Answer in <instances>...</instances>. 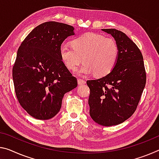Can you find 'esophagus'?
I'll use <instances>...</instances> for the list:
<instances>
[{
	"label": "esophagus",
	"mask_w": 159,
	"mask_h": 159,
	"mask_svg": "<svg viewBox=\"0 0 159 159\" xmlns=\"http://www.w3.org/2000/svg\"><path fill=\"white\" fill-rule=\"evenodd\" d=\"M85 84V81L84 80L80 79H78V84H79V85H84Z\"/></svg>",
	"instance_id": "obj_1"
}]
</instances>
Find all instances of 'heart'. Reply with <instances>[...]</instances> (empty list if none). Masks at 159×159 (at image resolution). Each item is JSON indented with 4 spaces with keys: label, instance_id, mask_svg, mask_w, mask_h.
<instances>
[{
    "label": "heart",
    "instance_id": "b5f03b06",
    "mask_svg": "<svg viewBox=\"0 0 159 159\" xmlns=\"http://www.w3.org/2000/svg\"><path fill=\"white\" fill-rule=\"evenodd\" d=\"M73 48L66 44L59 47V56L68 69L74 70L83 61L84 66L76 70L79 75L95 74L101 77L115 67L118 58L117 44L112 38L101 34L88 33L71 42Z\"/></svg>",
    "mask_w": 159,
    "mask_h": 159
}]
</instances>
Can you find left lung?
Segmentation results:
<instances>
[{
  "instance_id": "1",
  "label": "left lung",
  "mask_w": 159,
  "mask_h": 159,
  "mask_svg": "<svg viewBox=\"0 0 159 159\" xmlns=\"http://www.w3.org/2000/svg\"><path fill=\"white\" fill-rule=\"evenodd\" d=\"M102 30L115 39L119 50L117 61L110 74L87 80V85L90 117L98 124L109 127L124 122L134 114L147 75L143 56L134 42L120 30Z\"/></svg>"
}]
</instances>
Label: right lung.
<instances>
[{"mask_svg":"<svg viewBox=\"0 0 159 159\" xmlns=\"http://www.w3.org/2000/svg\"><path fill=\"white\" fill-rule=\"evenodd\" d=\"M74 27L47 22L35 27L22 42L12 68L15 91L21 106L37 120H49L59 112L66 93L77 79L65 66L59 47Z\"/></svg>","mask_w":159,"mask_h":159,"instance_id":"obj_1","label":"right lung"}]
</instances>
